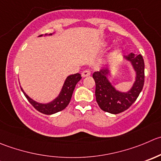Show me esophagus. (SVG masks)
Segmentation results:
<instances>
[{"instance_id": "1", "label": "esophagus", "mask_w": 161, "mask_h": 161, "mask_svg": "<svg viewBox=\"0 0 161 161\" xmlns=\"http://www.w3.org/2000/svg\"><path fill=\"white\" fill-rule=\"evenodd\" d=\"M91 74V71H89V70H85V71H82V77H87V76H90Z\"/></svg>"}]
</instances>
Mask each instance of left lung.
Returning <instances> with one entry per match:
<instances>
[{
    "label": "left lung",
    "mask_w": 161,
    "mask_h": 161,
    "mask_svg": "<svg viewBox=\"0 0 161 161\" xmlns=\"http://www.w3.org/2000/svg\"><path fill=\"white\" fill-rule=\"evenodd\" d=\"M126 59L131 62L136 71V80L127 93H121L115 90L106 76L108 69L96 71L93 74L96 83V101L99 107L104 112L112 114L124 112L136 101L142 90L145 82V64L142 56L131 53L126 57Z\"/></svg>",
    "instance_id": "1"
}]
</instances>
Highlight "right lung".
Masks as SVG:
<instances>
[{"instance_id":"obj_1","label":"right lung","mask_w":161,"mask_h":161,"mask_svg":"<svg viewBox=\"0 0 161 161\" xmlns=\"http://www.w3.org/2000/svg\"><path fill=\"white\" fill-rule=\"evenodd\" d=\"M49 35H51V34ZM40 36H42V34H41ZM81 79H82V77H81V75L79 73H76V74L68 76L65 80L63 88H62L61 92L59 94V96L54 101L49 103V104H40V103L33 101L23 92V89H21V90L23 93H24L26 99L32 104L34 108L37 109L38 112H42V113L46 114V115H52V114L60 112L68 105L71 99V97H72L75 87Z\"/></svg>"}]
</instances>
